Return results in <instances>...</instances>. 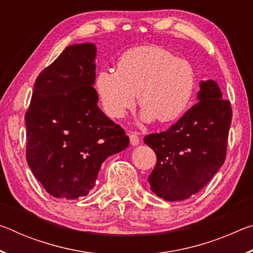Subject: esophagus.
<instances>
[{
	"instance_id": "34e87169",
	"label": "esophagus",
	"mask_w": 253,
	"mask_h": 253,
	"mask_svg": "<svg viewBox=\"0 0 253 253\" xmlns=\"http://www.w3.org/2000/svg\"><path fill=\"white\" fill-rule=\"evenodd\" d=\"M129 139H130V144L132 145V146H136V145H138L140 139H139V136L136 134V132H131V134H129Z\"/></svg>"
}]
</instances>
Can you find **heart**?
Wrapping results in <instances>:
<instances>
[{
    "mask_svg": "<svg viewBox=\"0 0 253 253\" xmlns=\"http://www.w3.org/2000/svg\"><path fill=\"white\" fill-rule=\"evenodd\" d=\"M196 72L186 59L176 58L161 46H139L124 53L118 69L105 68L96 79L98 96L105 113L121 118L135 105L136 92L143 106L142 119L170 122L191 104Z\"/></svg>",
    "mask_w": 253,
    "mask_h": 253,
    "instance_id": "obj_1",
    "label": "heart"
}]
</instances>
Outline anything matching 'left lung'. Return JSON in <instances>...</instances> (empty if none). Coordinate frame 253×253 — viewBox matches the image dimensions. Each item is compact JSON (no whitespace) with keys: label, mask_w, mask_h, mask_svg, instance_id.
<instances>
[{"label":"left lung","mask_w":253,"mask_h":253,"mask_svg":"<svg viewBox=\"0 0 253 253\" xmlns=\"http://www.w3.org/2000/svg\"><path fill=\"white\" fill-rule=\"evenodd\" d=\"M198 99L166 131L145 136L156 166L148 176L152 191L166 201L186 200L207 185L223 165L232 107L215 81H201Z\"/></svg>","instance_id":"8db88e82"}]
</instances>
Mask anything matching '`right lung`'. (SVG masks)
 Here are the masks:
<instances>
[{
    "mask_svg": "<svg viewBox=\"0 0 253 253\" xmlns=\"http://www.w3.org/2000/svg\"><path fill=\"white\" fill-rule=\"evenodd\" d=\"M95 58L93 43L67 46L38 76L25 113L28 164L58 199L87 195L106 158L129 145L97 105Z\"/></svg>",
    "mask_w": 253,
    "mask_h": 253,
    "instance_id": "right-lung-1",
    "label": "right lung"
}]
</instances>
